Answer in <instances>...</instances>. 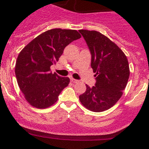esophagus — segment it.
Returning a JSON list of instances; mask_svg holds the SVG:
<instances>
[{
    "label": "esophagus",
    "mask_w": 149,
    "mask_h": 149,
    "mask_svg": "<svg viewBox=\"0 0 149 149\" xmlns=\"http://www.w3.org/2000/svg\"><path fill=\"white\" fill-rule=\"evenodd\" d=\"M71 81H72V83H74V84H77V83L79 82L78 80H76V79H74V78L71 79Z\"/></svg>",
    "instance_id": "esophagus-1"
}]
</instances>
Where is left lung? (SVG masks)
I'll return each instance as SVG.
<instances>
[{
	"label": "left lung",
	"mask_w": 149,
	"mask_h": 149,
	"mask_svg": "<svg viewBox=\"0 0 149 149\" xmlns=\"http://www.w3.org/2000/svg\"><path fill=\"white\" fill-rule=\"evenodd\" d=\"M90 51L91 67L96 73L95 86H86L79 96L86 108L103 112L113 106L122 95L130 70L127 56L110 39L95 30H80Z\"/></svg>",
	"instance_id": "1"
}]
</instances>
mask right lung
<instances>
[{
  "mask_svg": "<svg viewBox=\"0 0 149 149\" xmlns=\"http://www.w3.org/2000/svg\"><path fill=\"white\" fill-rule=\"evenodd\" d=\"M81 37L75 30L51 29L36 37L19 53L15 68L17 82L32 106L44 109L56 102L70 80L53 74L50 68L68 45Z\"/></svg>",
  "mask_w": 149,
  "mask_h": 149,
  "instance_id": "right-lung-1",
  "label": "right lung"
}]
</instances>
